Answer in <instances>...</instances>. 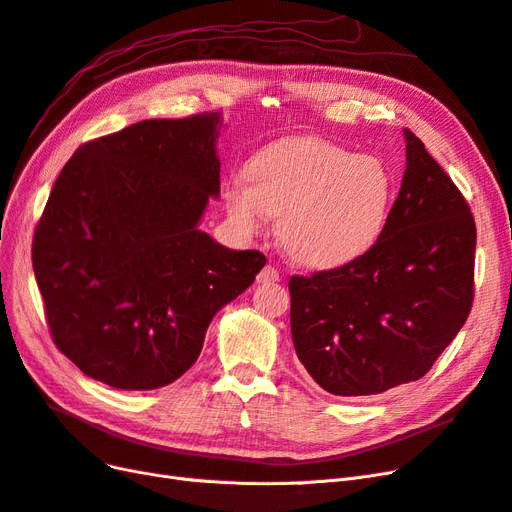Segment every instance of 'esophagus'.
I'll list each match as a JSON object with an SVG mask.
<instances>
[{"mask_svg": "<svg viewBox=\"0 0 512 512\" xmlns=\"http://www.w3.org/2000/svg\"><path fill=\"white\" fill-rule=\"evenodd\" d=\"M279 271L273 267V264H267L260 273H258V284H269V281H279Z\"/></svg>", "mask_w": 512, "mask_h": 512, "instance_id": "34e87169", "label": "esophagus"}]
</instances>
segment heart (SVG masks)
Wrapping results in <instances>:
<instances>
[{"label":"heart","instance_id":"b5f03b06","mask_svg":"<svg viewBox=\"0 0 512 512\" xmlns=\"http://www.w3.org/2000/svg\"><path fill=\"white\" fill-rule=\"evenodd\" d=\"M245 185L224 190L228 216L245 235L279 218V239L307 267H339L377 241L390 211L392 175L370 154H349L317 137L262 148L245 167Z\"/></svg>","mask_w":512,"mask_h":512}]
</instances>
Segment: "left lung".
Here are the masks:
<instances>
[{"mask_svg": "<svg viewBox=\"0 0 512 512\" xmlns=\"http://www.w3.org/2000/svg\"><path fill=\"white\" fill-rule=\"evenodd\" d=\"M407 171L375 245L343 267L290 277L298 360L334 396L424 377L474 301L477 226L468 201L404 129Z\"/></svg>", "mask_w": 512, "mask_h": 512, "instance_id": "left-lung-1", "label": "left lung"}]
</instances>
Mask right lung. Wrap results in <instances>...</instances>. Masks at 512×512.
<instances>
[{"label":"right lung","instance_id":"1","mask_svg":"<svg viewBox=\"0 0 512 512\" xmlns=\"http://www.w3.org/2000/svg\"><path fill=\"white\" fill-rule=\"evenodd\" d=\"M216 112L135 122L82 144L33 233L50 337L86 377L156 390L197 362L220 307L267 258L197 224L220 192Z\"/></svg>","mask_w":512,"mask_h":512}]
</instances>
